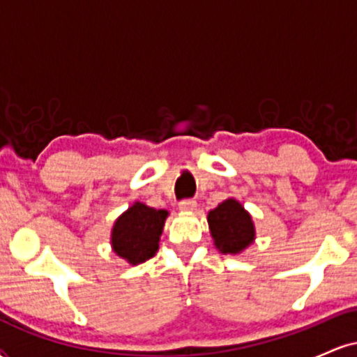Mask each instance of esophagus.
Segmentation results:
<instances>
[{
  "label": "esophagus",
  "mask_w": 357,
  "mask_h": 357,
  "mask_svg": "<svg viewBox=\"0 0 357 357\" xmlns=\"http://www.w3.org/2000/svg\"><path fill=\"white\" fill-rule=\"evenodd\" d=\"M179 208H181L183 211H192L196 208V202L192 198L181 199V202H179Z\"/></svg>",
  "instance_id": "34e87169"
}]
</instances>
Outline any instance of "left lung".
I'll return each instance as SVG.
<instances>
[{"label": "left lung", "instance_id": "1", "mask_svg": "<svg viewBox=\"0 0 357 357\" xmlns=\"http://www.w3.org/2000/svg\"><path fill=\"white\" fill-rule=\"evenodd\" d=\"M208 225L216 248L223 253H240L255 238L252 218L235 199H227L208 213Z\"/></svg>", "mask_w": 357, "mask_h": 357}]
</instances>
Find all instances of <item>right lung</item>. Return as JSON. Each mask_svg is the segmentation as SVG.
<instances>
[{"label":"right lung","instance_id":"add662e5","mask_svg":"<svg viewBox=\"0 0 357 357\" xmlns=\"http://www.w3.org/2000/svg\"><path fill=\"white\" fill-rule=\"evenodd\" d=\"M166 216V210H154L142 203L130 206L114 225V252L132 265L146 261L158 250Z\"/></svg>","mask_w":357,"mask_h":357}]
</instances>
